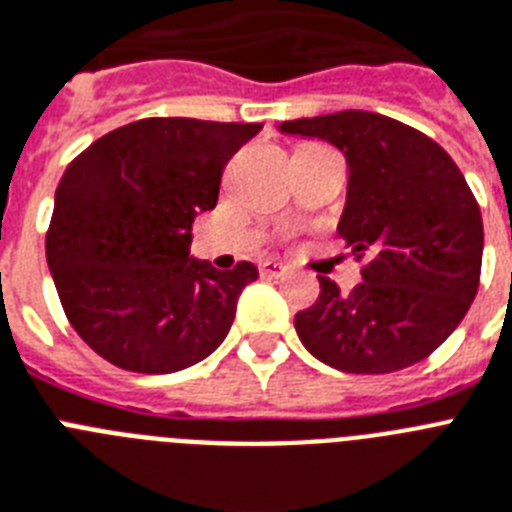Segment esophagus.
Segmentation results:
<instances>
[{
  "label": "esophagus",
  "instance_id": "34e87169",
  "mask_svg": "<svg viewBox=\"0 0 512 512\" xmlns=\"http://www.w3.org/2000/svg\"><path fill=\"white\" fill-rule=\"evenodd\" d=\"M287 272V266L282 261H274V259H266L261 261V274L264 277H282Z\"/></svg>",
  "mask_w": 512,
  "mask_h": 512
}]
</instances>
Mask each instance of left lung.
Instances as JSON below:
<instances>
[{"instance_id": "obj_1", "label": "left lung", "mask_w": 512, "mask_h": 512, "mask_svg": "<svg viewBox=\"0 0 512 512\" xmlns=\"http://www.w3.org/2000/svg\"><path fill=\"white\" fill-rule=\"evenodd\" d=\"M285 135L342 151L348 193L337 232L363 282L342 295L329 277L295 314L306 350L348 374H390L424 361L463 322L479 290L484 225L474 193L442 146L384 114L345 112L280 122Z\"/></svg>"}]
</instances>
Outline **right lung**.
I'll list each match as a JSON object with an SVG mask.
<instances>
[{"instance_id": "obj_1", "label": "right lung", "mask_w": 512, "mask_h": 512, "mask_svg": "<svg viewBox=\"0 0 512 512\" xmlns=\"http://www.w3.org/2000/svg\"><path fill=\"white\" fill-rule=\"evenodd\" d=\"M259 122L149 117L101 135L54 193L46 264L67 319L101 358L172 374L222 345L259 269L190 256V225L217 206L230 156Z\"/></svg>"}]
</instances>
